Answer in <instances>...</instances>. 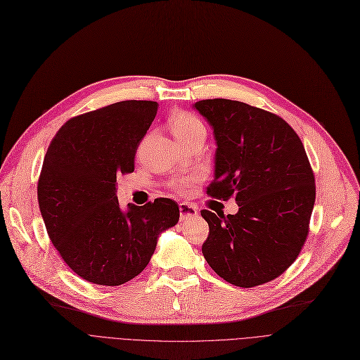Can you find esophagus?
I'll return each instance as SVG.
<instances>
[{
	"instance_id": "esophagus-1",
	"label": "esophagus",
	"mask_w": 360,
	"mask_h": 360,
	"mask_svg": "<svg viewBox=\"0 0 360 360\" xmlns=\"http://www.w3.org/2000/svg\"><path fill=\"white\" fill-rule=\"evenodd\" d=\"M179 214H181V220L185 221L191 217H195L198 214L197 207L193 204H188V202H181L179 204Z\"/></svg>"
}]
</instances>
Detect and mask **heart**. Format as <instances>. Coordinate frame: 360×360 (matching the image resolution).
I'll return each instance as SVG.
<instances>
[{"label": "heart", "instance_id": "heart-1", "mask_svg": "<svg viewBox=\"0 0 360 360\" xmlns=\"http://www.w3.org/2000/svg\"><path fill=\"white\" fill-rule=\"evenodd\" d=\"M169 125L172 129L175 139L182 144L197 136H205V127L202 121L194 113L186 110H176L169 117ZM194 185V178H182L172 182L175 191L185 194Z\"/></svg>", "mask_w": 360, "mask_h": 360}]
</instances>
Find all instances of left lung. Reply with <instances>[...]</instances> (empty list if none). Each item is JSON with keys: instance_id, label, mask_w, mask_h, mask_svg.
<instances>
[{"instance_id": "left-lung-1", "label": "left lung", "mask_w": 360, "mask_h": 360, "mask_svg": "<svg viewBox=\"0 0 360 360\" xmlns=\"http://www.w3.org/2000/svg\"><path fill=\"white\" fill-rule=\"evenodd\" d=\"M214 129V179L207 195L235 198L236 214L201 210L202 255L226 281L254 288L277 278L309 233L315 178L295 129L276 113L229 99L194 105Z\"/></svg>"}]
</instances>
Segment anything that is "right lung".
<instances>
[{"instance_id":"1","label":"right lung","mask_w":360,"mask_h":360,"mask_svg":"<svg viewBox=\"0 0 360 360\" xmlns=\"http://www.w3.org/2000/svg\"><path fill=\"white\" fill-rule=\"evenodd\" d=\"M158 102L122 101L68 120L52 139L37 181L46 232L67 266L101 286L139 276L159 235L179 220V207L156 198L122 212L117 176L134 172L140 141Z\"/></svg>"}]
</instances>
